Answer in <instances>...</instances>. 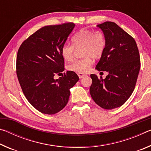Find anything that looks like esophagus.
Here are the masks:
<instances>
[{
  "instance_id": "1",
  "label": "esophagus",
  "mask_w": 151,
  "mask_h": 151,
  "mask_svg": "<svg viewBox=\"0 0 151 151\" xmlns=\"http://www.w3.org/2000/svg\"><path fill=\"white\" fill-rule=\"evenodd\" d=\"M78 77H79V78H83L84 76H86V75H85V74L78 73Z\"/></svg>"
}]
</instances>
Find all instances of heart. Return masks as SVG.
I'll return each mask as SVG.
<instances>
[{"instance_id":"b5f03b06","label":"heart","mask_w":151,"mask_h":151,"mask_svg":"<svg viewBox=\"0 0 151 151\" xmlns=\"http://www.w3.org/2000/svg\"><path fill=\"white\" fill-rule=\"evenodd\" d=\"M73 45L65 43L61 48V55L64 60L72 61L75 57V49L83 48V59L76 60L68 65V70L78 73H85L93 65V58H100L105 50L106 40L104 33L99 30L81 29L71 39Z\"/></svg>"}]
</instances>
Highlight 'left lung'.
Masks as SVG:
<instances>
[{
  "mask_svg": "<svg viewBox=\"0 0 151 151\" xmlns=\"http://www.w3.org/2000/svg\"><path fill=\"white\" fill-rule=\"evenodd\" d=\"M105 36L106 45L96 66L99 71H106L103 79L92 74L90 94L93 101L104 109L122 106L133 92L140 68L139 49L134 39L115 22L98 24Z\"/></svg>",
  "mask_w": 151,
  "mask_h": 151,
  "instance_id": "1",
  "label": "left lung"
}]
</instances>
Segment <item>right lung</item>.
Returning a JSON list of instances; mask_svg holds the SVG:
<instances>
[{
	"label": "right lung",
	"mask_w": 151,
	"mask_h": 151,
	"mask_svg": "<svg viewBox=\"0 0 151 151\" xmlns=\"http://www.w3.org/2000/svg\"><path fill=\"white\" fill-rule=\"evenodd\" d=\"M75 27L73 22L41 28L24 40L17 56V75L28 101L44 114L60 111L68 101L70 88L79 78L68 70L62 75L65 60L61 48Z\"/></svg>",
	"instance_id": "right-lung-1"
}]
</instances>
